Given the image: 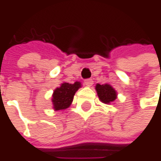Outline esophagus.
<instances>
[{"label":"esophagus","instance_id":"1","mask_svg":"<svg viewBox=\"0 0 161 161\" xmlns=\"http://www.w3.org/2000/svg\"><path fill=\"white\" fill-rule=\"evenodd\" d=\"M84 84L86 86H91L92 84H93V81H92V79H86V80L84 81Z\"/></svg>","mask_w":161,"mask_h":161}]
</instances>
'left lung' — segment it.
Listing matches in <instances>:
<instances>
[{
  "instance_id": "left-lung-1",
  "label": "left lung",
  "mask_w": 161,
  "mask_h": 161,
  "mask_svg": "<svg viewBox=\"0 0 161 161\" xmlns=\"http://www.w3.org/2000/svg\"><path fill=\"white\" fill-rule=\"evenodd\" d=\"M96 90L100 100L104 103H110L116 99V92L110 85H100L96 86Z\"/></svg>"
}]
</instances>
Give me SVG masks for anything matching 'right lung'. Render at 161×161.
Here are the masks:
<instances>
[{
    "mask_svg": "<svg viewBox=\"0 0 161 161\" xmlns=\"http://www.w3.org/2000/svg\"><path fill=\"white\" fill-rule=\"evenodd\" d=\"M80 86V83L75 82V84L63 83L59 87H57L54 91L52 98L54 109L63 110L68 108L73 102L75 92Z\"/></svg>",
    "mask_w": 161,
    "mask_h": 161,
    "instance_id": "right-lung-1",
    "label": "right lung"
}]
</instances>
